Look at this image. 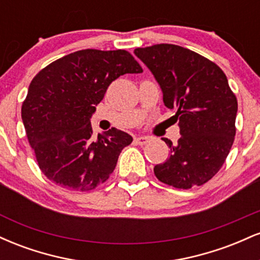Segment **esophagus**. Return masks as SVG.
I'll use <instances>...</instances> for the list:
<instances>
[{"instance_id": "obj_1", "label": "esophagus", "mask_w": 260, "mask_h": 260, "mask_svg": "<svg viewBox=\"0 0 260 260\" xmlns=\"http://www.w3.org/2000/svg\"><path fill=\"white\" fill-rule=\"evenodd\" d=\"M148 142V137H137V138H134V143H136L137 145H145Z\"/></svg>"}]
</instances>
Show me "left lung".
Segmentation results:
<instances>
[{"label":"left lung","instance_id":"left-lung-1","mask_svg":"<svg viewBox=\"0 0 260 260\" xmlns=\"http://www.w3.org/2000/svg\"><path fill=\"white\" fill-rule=\"evenodd\" d=\"M153 73L164 104L176 111L181 138L165 139L170 156L154 168L162 183L188 189L221 169L234 144L237 99L221 68L197 52L172 44L134 50Z\"/></svg>","mask_w":260,"mask_h":260}]
</instances>
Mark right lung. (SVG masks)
<instances>
[{
	"instance_id": "obj_1",
	"label": "right lung",
	"mask_w": 260,
	"mask_h": 260,
	"mask_svg": "<svg viewBox=\"0 0 260 260\" xmlns=\"http://www.w3.org/2000/svg\"><path fill=\"white\" fill-rule=\"evenodd\" d=\"M142 72L126 50L86 49L58 58L32 78L22 120L39 168L50 181L85 192L110 177L133 138L117 128L94 138L90 118L113 80Z\"/></svg>"
}]
</instances>
